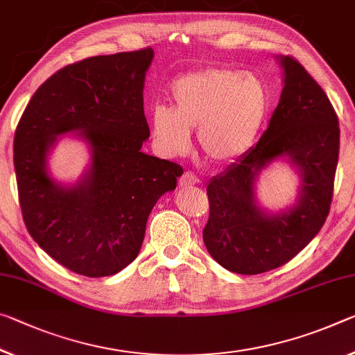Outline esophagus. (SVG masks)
I'll use <instances>...</instances> for the list:
<instances>
[{
	"instance_id": "1",
	"label": "esophagus",
	"mask_w": 355,
	"mask_h": 355,
	"mask_svg": "<svg viewBox=\"0 0 355 355\" xmlns=\"http://www.w3.org/2000/svg\"><path fill=\"white\" fill-rule=\"evenodd\" d=\"M200 180L198 178V175H194L191 171H187L180 177V187H193V184H198Z\"/></svg>"
}]
</instances>
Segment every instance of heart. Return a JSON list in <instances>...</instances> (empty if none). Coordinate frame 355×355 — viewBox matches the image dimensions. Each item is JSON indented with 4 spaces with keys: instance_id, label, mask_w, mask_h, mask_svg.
Masks as SVG:
<instances>
[{
    "instance_id": "obj_1",
    "label": "heart",
    "mask_w": 355,
    "mask_h": 355,
    "mask_svg": "<svg viewBox=\"0 0 355 355\" xmlns=\"http://www.w3.org/2000/svg\"><path fill=\"white\" fill-rule=\"evenodd\" d=\"M173 109L156 105L150 128L157 150L180 156L191 147V131L211 164L237 161L256 142L272 98L261 78L230 67H210L177 78L171 88Z\"/></svg>"
}]
</instances>
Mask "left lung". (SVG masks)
Segmentation results:
<instances>
[{"mask_svg":"<svg viewBox=\"0 0 355 355\" xmlns=\"http://www.w3.org/2000/svg\"><path fill=\"white\" fill-rule=\"evenodd\" d=\"M284 88L256 147L208 183L210 216L204 243L210 256L234 273L259 275L295 257L329 216L340 153L338 116L305 67L279 56ZM278 157L300 168L302 188L288 212L268 216L255 204L257 173Z\"/></svg>","mask_w":355,"mask_h":355,"instance_id":"left-lung-1","label":"left lung"}]
</instances>
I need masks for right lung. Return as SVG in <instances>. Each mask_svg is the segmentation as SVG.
<instances>
[{
  "mask_svg": "<svg viewBox=\"0 0 355 355\" xmlns=\"http://www.w3.org/2000/svg\"><path fill=\"white\" fill-rule=\"evenodd\" d=\"M153 49L101 55L67 64L36 89L17 125L14 167L25 226L71 272L115 275L137 257L157 199L177 187V162L142 153L150 137L145 72ZM80 132L92 167L74 187L48 177L55 136Z\"/></svg>",
  "mask_w": 355,
  "mask_h": 355,
  "instance_id": "add662e5",
  "label": "right lung"
}]
</instances>
